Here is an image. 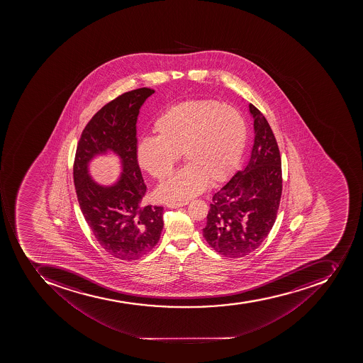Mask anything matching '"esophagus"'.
I'll return each instance as SVG.
<instances>
[{
	"instance_id": "34e87169",
	"label": "esophagus",
	"mask_w": 363,
	"mask_h": 363,
	"mask_svg": "<svg viewBox=\"0 0 363 363\" xmlns=\"http://www.w3.org/2000/svg\"><path fill=\"white\" fill-rule=\"evenodd\" d=\"M189 203V201H183V202H170L167 203V206L170 208H180V206H185Z\"/></svg>"
}]
</instances>
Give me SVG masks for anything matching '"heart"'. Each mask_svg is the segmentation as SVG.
Here are the masks:
<instances>
[{
	"label": "heart",
	"mask_w": 363,
	"mask_h": 363,
	"mask_svg": "<svg viewBox=\"0 0 363 363\" xmlns=\"http://www.w3.org/2000/svg\"><path fill=\"white\" fill-rule=\"evenodd\" d=\"M155 138L140 140L136 160L142 170L166 179L180 160L187 166L157 189L163 201L185 200L234 172L247 138L245 120L236 108L212 100L176 103L157 118Z\"/></svg>",
	"instance_id": "obj_1"
}]
</instances>
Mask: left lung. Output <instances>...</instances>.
Listing matches in <instances>:
<instances>
[{"instance_id": "8db88e82", "label": "left lung", "mask_w": 363, "mask_h": 363, "mask_svg": "<svg viewBox=\"0 0 363 363\" xmlns=\"http://www.w3.org/2000/svg\"><path fill=\"white\" fill-rule=\"evenodd\" d=\"M255 144L249 162L212 197L203 236L225 257H243L272 230L283 191L277 140L266 118L253 104Z\"/></svg>"}]
</instances>
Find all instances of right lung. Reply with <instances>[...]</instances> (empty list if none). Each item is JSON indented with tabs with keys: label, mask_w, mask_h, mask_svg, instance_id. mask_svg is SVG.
<instances>
[{
	"label": "right lung",
	"mask_w": 363,
	"mask_h": 363,
	"mask_svg": "<svg viewBox=\"0 0 363 363\" xmlns=\"http://www.w3.org/2000/svg\"><path fill=\"white\" fill-rule=\"evenodd\" d=\"M155 89H138L116 97L93 116L78 142L74 183L86 223L108 255L138 260L160 240L162 206H142L146 185L136 160V123L140 106ZM114 151L123 172L112 186L95 184L88 162L97 154Z\"/></svg>",
	"instance_id": "add662e5"
}]
</instances>
